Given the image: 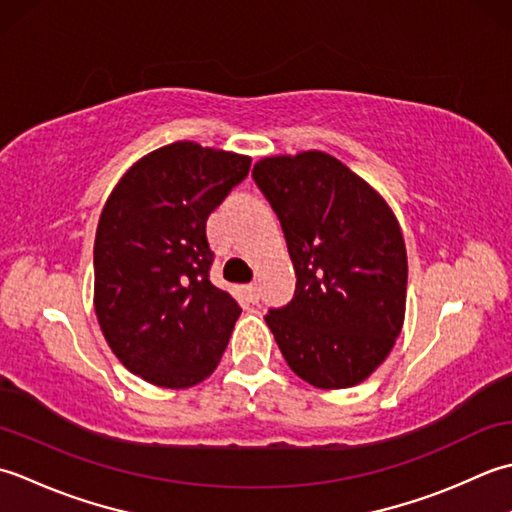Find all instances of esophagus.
<instances>
[{"instance_id":"34e87169","label":"esophagus","mask_w":512,"mask_h":512,"mask_svg":"<svg viewBox=\"0 0 512 512\" xmlns=\"http://www.w3.org/2000/svg\"><path fill=\"white\" fill-rule=\"evenodd\" d=\"M245 294H247V298L252 300V302H258V298H260L258 283H249V285H245Z\"/></svg>"}]
</instances>
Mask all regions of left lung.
I'll return each instance as SVG.
<instances>
[{
  "label": "left lung",
  "mask_w": 512,
  "mask_h": 512,
  "mask_svg": "<svg viewBox=\"0 0 512 512\" xmlns=\"http://www.w3.org/2000/svg\"><path fill=\"white\" fill-rule=\"evenodd\" d=\"M252 176L296 269V296L269 311L267 327L311 387H356L387 360L404 325L409 265L398 218L327 152L265 156Z\"/></svg>",
  "instance_id": "obj_1"
}]
</instances>
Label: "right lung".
Instances as JSON below:
<instances>
[{
    "mask_svg": "<svg viewBox=\"0 0 512 512\" xmlns=\"http://www.w3.org/2000/svg\"><path fill=\"white\" fill-rule=\"evenodd\" d=\"M252 159L176 141L125 172L99 216L95 311L125 369L165 389L203 382L221 362L238 302L210 283L205 225Z\"/></svg>",
    "mask_w": 512,
    "mask_h": 512,
    "instance_id": "obj_1",
    "label": "right lung"
}]
</instances>
